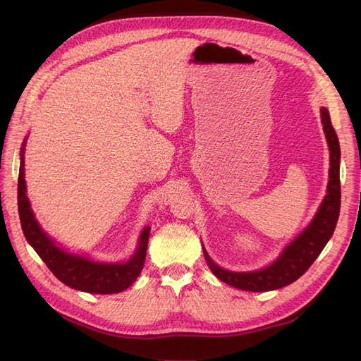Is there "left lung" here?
I'll return each mask as SVG.
<instances>
[{
    "label": "left lung",
    "instance_id": "8db88e82",
    "mask_svg": "<svg viewBox=\"0 0 361 361\" xmlns=\"http://www.w3.org/2000/svg\"><path fill=\"white\" fill-rule=\"evenodd\" d=\"M321 117L326 143L330 147V180L326 187L318 212L313 216L310 224L293 239V241L281 251L276 262L264 269L250 272H235L218 267L203 248L204 259L216 279L227 283L236 289L250 292H267L288 286L298 280L310 265L321 255V251L330 241L341 212V178H338V166H341V146L336 130L331 125L330 113L326 108H321Z\"/></svg>",
    "mask_w": 361,
    "mask_h": 361
}]
</instances>
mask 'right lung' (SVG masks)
<instances>
[{
	"label": "right lung",
	"mask_w": 361,
	"mask_h": 361,
	"mask_svg": "<svg viewBox=\"0 0 361 361\" xmlns=\"http://www.w3.org/2000/svg\"><path fill=\"white\" fill-rule=\"evenodd\" d=\"M25 141L20 147V166L18 178V211L20 226L28 244L36 250L40 259L64 285L89 293H117L128 289L140 276L146 260V250L150 227H145L138 239L134 256L123 264H104L84 256L71 255L61 250L52 239L42 231L40 224L32 214L27 197L24 174V150Z\"/></svg>",
	"instance_id": "obj_1"
}]
</instances>
